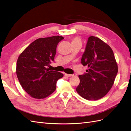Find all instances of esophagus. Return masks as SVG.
I'll return each instance as SVG.
<instances>
[{"label": "esophagus", "mask_w": 131, "mask_h": 131, "mask_svg": "<svg viewBox=\"0 0 131 131\" xmlns=\"http://www.w3.org/2000/svg\"><path fill=\"white\" fill-rule=\"evenodd\" d=\"M65 76L67 77H70L73 76V74H65Z\"/></svg>", "instance_id": "esophagus-1"}]
</instances>
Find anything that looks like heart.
I'll list each match as a JSON object with an SVG mask.
<instances>
[{"label": "heart", "instance_id": "obj_1", "mask_svg": "<svg viewBox=\"0 0 131 131\" xmlns=\"http://www.w3.org/2000/svg\"><path fill=\"white\" fill-rule=\"evenodd\" d=\"M72 42H80V40L79 38H76L73 39Z\"/></svg>", "mask_w": 131, "mask_h": 131}]
</instances>
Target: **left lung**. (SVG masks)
<instances>
[{
    "instance_id": "obj_1",
    "label": "left lung",
    "mask_w": 131,
    "mask_h": 131,
    "mask_svg": "<svg viewBox=\"0 0 131 131\" xmlns=\"http://www.w3.org/2000/svg\"><path fill=\"white\" fill-rule=\"evenodd\" d=\"M81 63L89 69L79 75L78 94L86 100L96 101L108 93L114 84L118 67L111 47L101 39L89 37Z\"/></svg>"
}]
</instances>
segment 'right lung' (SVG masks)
I'll use <instances>...</instances> for the list:
<instances>
[{"label": "right lung", "mask_w": 131, "mask_h": 131, "mask_svg": "<svg viewBox=\"0 0 131 131\" xmlns=\"http://www.w3.org/2000/svg\"><path fill=\"white\" fill-rule=\"evenodd\" d=\"M61 36L39 38L31 42L19 55L16 74L19 83L31 97L43 99L52 94L63 74L47 68L53 61Z\"/></svg>", "instance_id": "right-lung-1"}]
</instances>
